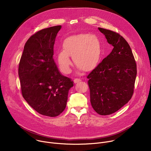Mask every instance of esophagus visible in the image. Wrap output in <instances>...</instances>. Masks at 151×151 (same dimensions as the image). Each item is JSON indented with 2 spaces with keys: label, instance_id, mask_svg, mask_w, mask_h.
I'll return each mask as SVG.
<instances>
[{
  "label": "esophagus",
  "instance_id": "1",
  "mask_svg": "<svg viewBox=\"0 0 151 151\" xmlns=\"http://www.w3.org/2000/svg\"><path fill=\"white\" fill-rule=\"evenodd\" d=\"M73 81H74L75 83H78V82H79L81 81V79H78V78H75Z\"/></svg>",
  "mask_w": 151,
  "mask_h": 151
}]
</instances>
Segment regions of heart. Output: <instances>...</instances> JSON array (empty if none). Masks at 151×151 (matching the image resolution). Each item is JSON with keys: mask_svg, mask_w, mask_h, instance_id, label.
Returning <instances> with one entry per match:
<instances>
[{"mask_svg": "<svg viewBox=\"0 0 151 151\" xmlns=\"http://www.w3.org/2000/svg\"><path fill=\"white\" fill-rule=\"evenodd\" d=\"M62 47L57 58L60 69L67 74L71 72L72 65L70 56L79 70L88 71L97 65L101 55L100 42L93 35L81 33L69 36L64 39Z\"/></svg>", "mask_w": 151, "mask_h": 151, "instance_id": "b5f03b06", "label": "heart"}]
</instances>
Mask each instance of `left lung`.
<instances>
[{"label": "left lung", "mask_w": 151, "mask_h": 151, "mask_svg": "<svg viewBox=\"0 0 151 151\" xmlns=\"http://www.w3.org/2000/svg\"><path fill=\"white\" fill-rule=\"evenodd\" d=\"M114 48L87 76L90 102L100 115L115 113L134 93L137 65L131 48L119 33L99 27Z\"/></svg>", "instance_id": "8db88e82"}]
</instances>
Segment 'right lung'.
Instances as JSON below:
<instances>
[{
  "label": "right lung",
  "mask_w": 151,
  "mask_h": 151,
  "mask_svg": "<svg viewBox=\"0 0 151 151\" xmlns=\"http://www.w3.org/2000/svg\"><path fill=\"white\" fill-rule=\"evenodd\" d=\"M61 26L40 30L26 42L21 55L18 75L22 96L39 114L55 117L65 109L69 78L61 75L53 59L54 45Z\"/></svg>",
  "instance_id": "obj_1"
}]
</instances>
